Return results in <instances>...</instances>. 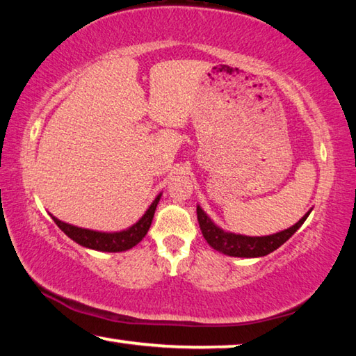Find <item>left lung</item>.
Instances as JSON below:
<instances>
[{"mask_svg":"<svg viewBox=\"0 0 356 356\" xmlns=\"http://www.w3.org/2000/svg\"><path fill=\"white\" fill-rule=\"evenodd\" d=\"M311 210L312 209H309L308 212L301 216L293 226L284 229V231L270 234V236L251 237L243 236V234L225 231V229L220 227L206 212H204L200 204L196 206L197 221H200V227L204 238L207 240V243L212 246L213 250L232 257H262L270 254V252H273L275 250H278L282 243H286L287 240L298 231L301 225H303L306 218L309 216Z\"/></svg>","mask_w":356,"mask_h":356,"instance_id":"obj_1","label":"left lung"}]
</instances>
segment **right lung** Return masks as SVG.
Segmentation results:
<instances>
[{"mask_svg": "<svg viewBox=\"0 0 356 356\" xmlns=\"http://www.w3.org/2000/svg\"><path fill=\"white\" fill-rule=\"evenodd\" d=\"M161 195H163V193H159V195L155 196L152 204H150L149 209L144 212V215L135 222V225H131L127 229H122V231H114V232L94 231V229L74 226L70 225V222L61 221L51 213L50 216L65 236L74 240V242H76L78 245L84 246V248L104 251V252H120V251H127L130 248H134V246L140 243L144 238V236H146L150 225H152L155 209L159 206Z\"/></svg>", "mask_w": 356, "mask_h": 356, "instance_id": "add662e5", "label": "right lung"}]
</instances>
